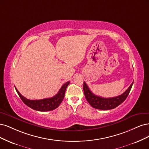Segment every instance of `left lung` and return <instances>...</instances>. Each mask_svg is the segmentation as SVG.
I'll use <instances>...</instances> for the list:
<instances>
[{"label": "left lung", "mask_w": 149, "mask_h": 149, "mask_svg": "<svg viewBox=\"0 0 149 149\" xmlns=\"http://www.w3.org/2000/svg\"><path fill=\"white\" fill-rule=\"evenodd\" d=\"M133 82L123 94L113 98H103L95 95L91 92L85 81H84L83 89L86 100L93 108L102 110H108L118 107L126 99L131 90Z\"/></svg>", "instance_id": "left-lung-1"}]
</instances>
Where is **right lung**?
<instances>
[{
  "mask_svg": "<svg viewBox=\"0 0 149 149\" xmlns=\"http://www.w3.org/2000/svg\"><path fill=\"white\" fill-rule=\"evenodd\" d=\"M70 84V81H68L65 84H64L62 86V87L59 90L58 93H57L55 96L51 98L42 99V100H28L24 97L22 96L20 92H18V90L15 88L17 92L19 97L23 101V102L25 103L26 106L31 108L33 109L36 110V111H49L53 110L58 107L62 100L64 99L65 92L66 88L69 84Z\"/></svg>",
  "mask_w": 149,
  "mask_h": 149,
  "instance_id": "add662e5",
  "label": "right lung"
}]
</instances>
